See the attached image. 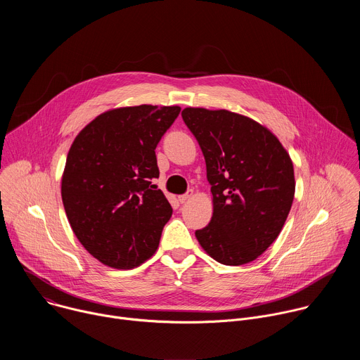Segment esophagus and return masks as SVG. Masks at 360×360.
<instances>
[{
  "label": "esophagus",
  "instance_id": "esophagus-1",
  "mask_svg": "<svg viewBox=\"0 0 360 360\" xmlns=\"http://www.w3.org/2000/svg\"><path fill=\"white\" fill-rule=\"evenodd\" d=\"M192 196H193V191H192V189H191V191H188V192H186V193H184V195H181V196H179V198H178V200H179V202H181V203H185V202H186V200H189V199H191V198H192Z\"/></svg>",
  "mask_w": 360,
  "mask_h": 360
}]
</instances>
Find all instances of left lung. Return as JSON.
Wrapping results in <instances>:
<instances>
[{
  "label": "left lung",
  "instance_id": "1",
  "mask_svg": "<svg viewBox=\"0 0 360 360\" xmlns=\"http://www.w3.org/2000/svg\"><path fill=\"white\" fill-rule=\"evenodd\" d=\"M207 162L214 214L195 236L212 259L239 266L279 236L295 196L289 153L266 127L226 110L185 108Z\"/></svg>",
  "mask_w": 360,
  "mask_h": 360
}]
</instances>
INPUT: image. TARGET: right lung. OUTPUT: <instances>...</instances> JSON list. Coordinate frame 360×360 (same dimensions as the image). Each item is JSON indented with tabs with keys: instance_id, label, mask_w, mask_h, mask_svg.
<instances>
[{
	"instance_id": "right-lung-1",
	"label": "right lung",
	"mask_w": 360,
	"mask_h": 360,
	"mask_svg": "<svg viewBox=\"0 0 360 360\" xmlns=\"http://www.w3.org/2000/svg\"><path fill=\"white\" fill-rule=\"evenodd\" d=\"M179 107L114 108L74 139L61 181L70 225L81 245L114 269H132L155 253L172 208L161 189L155 148Z\"/></svg>"
}]
</instances>
